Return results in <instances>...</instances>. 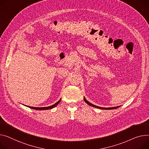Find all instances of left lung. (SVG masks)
Segmentation results:
<instances>
[{
	"mask_svg": "<svg viewBox=\"0 0 149 149\" xmlns=\"http://www.w3.org/2000/svg\"><path fill=\"white\" fill-rule=\"evenodd\" d=\"M84 101L88 104V105H91V106H92V107H95V108H100V109H103V110H112V109H116V108H118L120 106H118V107H110V108H103V107H97V106H96V105H93V104H91V103H90L88 101H87L86 100V98L84 97Z\"/></svg>",
	"mask_w": 149,
	"mask_h": 149,
	"instance_id": "1",
	"label": "left lung"
}]
</instances>
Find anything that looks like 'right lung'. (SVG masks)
<instances>
[{
  "mask_svg": "<svg viewBox=\"0 0 149 149\" xmlns=\"http://www.w3.org/2000/svg\"><path fill=\"white\" fill-rule=\"evenodd\" d=\"M61 100H59L57 102H56V104H54V105H52V106H49V107H29V106H27L29 108H32V109H34V110H49V109H52L54 107H55L56 106H57L59 102H61Z\"/></svg>",
  "mask_w": 149,
  "mask_h": 149,
  "instance_id": "right-lung-1",
  "label": "right lung"
}]
</instances>
